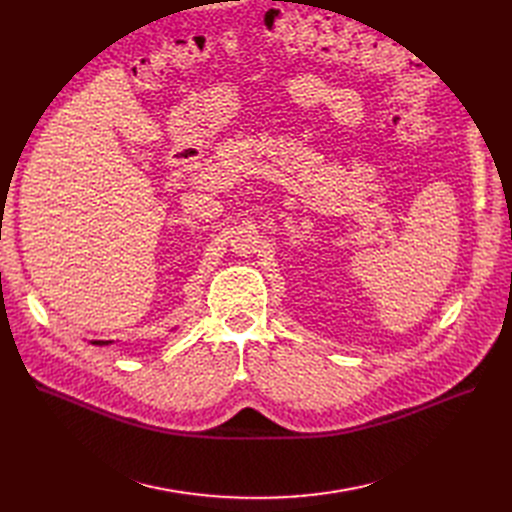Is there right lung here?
Returning <instances> with one entry per match:
<instances>
[{
  "instance_id": "obj_1",
  "label": "right lung",
  "mask_w": 512,
  "mask_h": 512,
  "mask_svg": "<svg viewBox=\"0 0 512 512\" xmlns=\"http://www.w3.org/2000/svg\"><path fill=\"white\" fill-rule=\"evenodd\" d=\"M110 344H114V342H110V339H108V342H106V339H93V342H91V346H110Z\"/></svg>"
}]
</instances>
